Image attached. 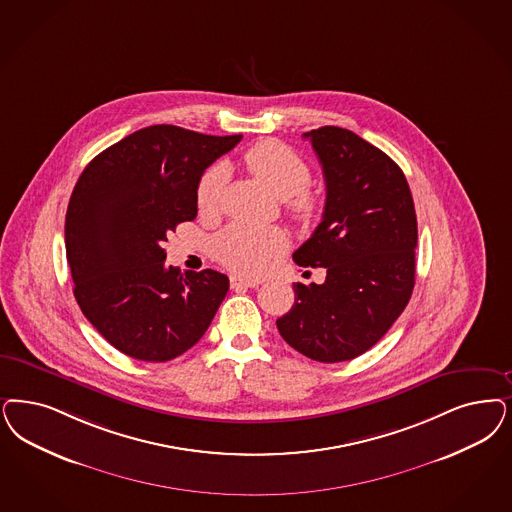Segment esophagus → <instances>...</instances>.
<instances>
[{"label":"esophagus","mask_w":512,"mask_h":512,"mask_svg":"<svg viewBox=\"0 0 512 512\" xmlns=\"http://www.w3.org/2000/svg\"><path fill=\"white\" fill-rule=\"evenodd\" d=\"M230 287L232 289H242V287H259V282L255 280H246V278H230Z\"/></svg>","instance_id":"obj_1"}]
</instances>
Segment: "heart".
<instances>
[{"label": "heart", "mask_w": 512, "mask_h": 512, "mask_svg": "<svg viewBox=\"0 0 512 512\" xmlns=\"http://www.w3.org/2000/svg\"><path fill=\"white\" fill-rule=\"evenodd\" d=\"M244 166L270 193L287 198L291 213L302 223H316L321 215V200L308 189L312 168L306 160L282 141L263 140L247 147ZM227 181L223 164L204 172L196 187V204L200 212H213ZM287 234L278 227H255L234 223L213 240V255L230 270L257 276L265 272L272 257L287 247Z\"/></svg>", "instance_id": "heart-1"}]
</instances>
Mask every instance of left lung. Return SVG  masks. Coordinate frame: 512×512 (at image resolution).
Masks as SVG:
<instances>
[{
	"label": "left lung",
	"instance_id": "obj_1",
	"mask_svg": "<svg viewBox=\"0 0 512 512\" xmlns=\"http://www.w3.org/2000/svg\"><path fill=\"white\" fill-rule=\"evenodd\" d=\"M304 138L323 166L327 198L293 259L323 266L327 278L293 283L295 304L276 325L297 352L338 363L371 350L403 314L416 280L418 223L405 174L384 151L338 126Z\"/></svg>",
	"mask_w": 512,
	"mask_h": 512
}]
</instances>
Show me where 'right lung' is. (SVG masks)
<instances>
[{
    "label": "right lung",
    "mask_w": 512,
    "mask_h": 512,
    "mask_svg": "<svg viewBox=\"0 0 512 512\" xmlns=\"http://www.w3.org/2000/svg\"><path fill=\"white\" fill-rule=\"evenodd\" d=\"M240 140L155 124L107 147L77 179L66 212L73 295L124 355L170 361L210 327L229 278L212 268L183 276L164 265L162 244L193 221L204 170Z\"/></svg>",
    "instance_id": "1"
}]
</instances>
